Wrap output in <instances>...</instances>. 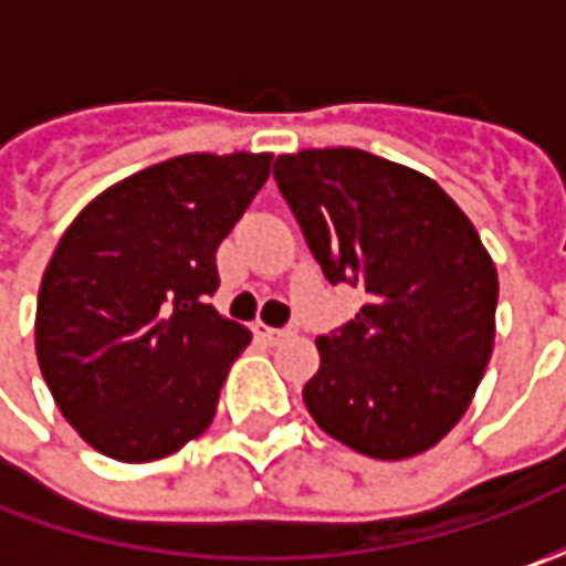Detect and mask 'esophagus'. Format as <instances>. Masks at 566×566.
Masks as SVG:
<instances>
[{
	"label": "esophagus",
	"instance_id": "34e87169",
	"mask_svg": "<svg viewBox=\"0 0 566 566\" xmlns=\"http://www.w3.org/2000/svg\"><path fill=\"white\" fill-rule=\"evenodd\" d=\"M254 334H258L261 339H268V343H280V339L293 337L295 324L293 327H268V324H254Z\"/></svg>",
	"mask_w": 566,
	"mask_h": 566
}]
</instances>
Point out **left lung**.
Masks as SVG:
<instances>
[{
    "label": "left lung",
    "mask_w": 566,
    "mask_h": 566,
    "mask_svg": "<svg viewBox=\"0 0 566 566\" xmlns=\"http://www.w3.org/2000/svg\"><path fill=\"white\" fill-rule=\"evenodd\" d=\"M273 179L324 276L365 290L359 315L317 337L312 419L375 460L434 447L494 346L497 273L475 227L438 182L356 147L276 157Z\"/></svg>",
    "instance_id": "left-lung-1"
}]
</instances>
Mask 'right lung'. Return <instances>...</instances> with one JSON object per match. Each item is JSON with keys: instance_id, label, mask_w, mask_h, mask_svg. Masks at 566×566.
I'll return each mask as SVG.
<instances>
[{"instance_id": "1", "label": "right lung", "mask_w": 566, "mask_h": 566, "mask_svg": "<svg viewBox=\"0 0 566 566\" xmlns=\"http://www.w3.org/2000/svg\"><path fill=\"white\" fill-rule=\"evenodd\" d=\"M271 154H186L106 188L59 239L36 298V361L87 444L147 463L205 431L251 334L217 315V249Z\"/></svg>"}]
</instances>
